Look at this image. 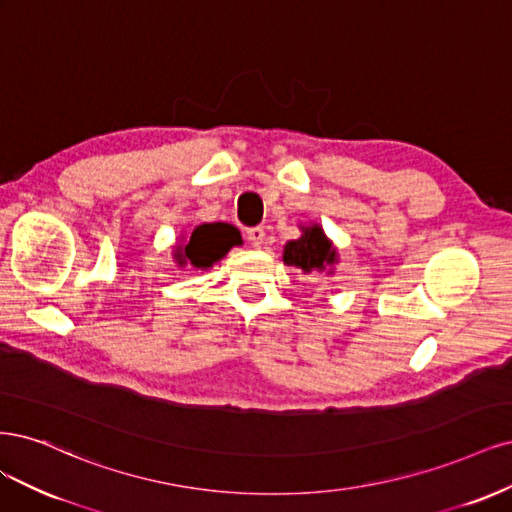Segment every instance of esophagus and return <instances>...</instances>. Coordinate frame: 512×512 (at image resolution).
<instances>
[{
	"instance_id": "34e87169",
	"label": "esophagus",
	"mask_w": 512,
	"mask_h": 512,
	"mask_svg": "<svg viewBox=\"0 0 512 512\" xmlns=\"http://www.w3.org/2000/svg\"><path fill=\"white\" fill-rule=\"evenodd\" d=\"M246 240H249L255 249H261V246L266 244V232H263V227H251L246 229Z\"/></svg>"
}]
</instances>
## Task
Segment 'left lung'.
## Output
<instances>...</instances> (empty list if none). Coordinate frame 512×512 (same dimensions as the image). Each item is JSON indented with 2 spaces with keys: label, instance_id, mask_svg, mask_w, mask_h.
Instances as JSON below:
<instances>
[{
  "label": "left lung",
  "instance_id": "1",
  "mask_svg": "<svg viewBox=\"0 0 512 512\" xmlns=\"http://www.w3.org/2000/svg\"><path fill=\"white\" fill-rule=\"evenodd\" d=\"M302 236L289 240L283 246V261L285 266H293L304 274L310 272H325L327 276L334 274L338 266V249L334 242L325 236V229L319 223L300 225Z\"/></svg>",
  "mask_w": 512,
  "mask_h": 512
}]
</instances>
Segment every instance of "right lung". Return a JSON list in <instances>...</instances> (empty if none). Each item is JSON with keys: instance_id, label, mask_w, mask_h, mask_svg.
Here are the masks:
<instances>
[{"instance_id": "right-lung-1", "label": "right lung", "mask_w": 512, "mask_h": 512, "mask_svg": "<svg viewBox=\"0 0 512 512\" xmlns=\"http://www.w3.org/2000/svg\"><path fill=\"white\" fill-rule=\"evenodd\" d=\"M242 244V236L229 223H202L191 234H180L172 246V259L178 268L191 266L195 270H210L221 261L234 246Z\"/></svg>"}]
</instances>
